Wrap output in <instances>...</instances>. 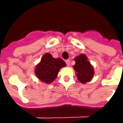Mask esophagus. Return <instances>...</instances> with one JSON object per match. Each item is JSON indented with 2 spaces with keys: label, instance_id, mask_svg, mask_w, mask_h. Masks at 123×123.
I'll return each mask as SVG.
<instances>
[{
  "label": "esophagus",
  "instance_id": "34e87169",
  "mask_svg": "<svg viewBox=\"0 0 123 123\" xmlns=\"http://www.w3.org/2000/svg\"><path fill=\"white\" fill-rule=\"evenodd\" d=\"M66 63H67V66H70V60H66Z\"/></svg>",
  "mask_w": 123,
  "mask_h": 123
}]
</instances>
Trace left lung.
<instances>
[{
    "mask_svg": "<svg viewBox=\"0 0 123 123\" xmlns=\"http://www.w3.org/2000/svg\"><path fill=\"white\" fill-rule=\"evenodd\" d=\"M74 60L76 63L73 66V68L76 72V74L78 81L82 84L91 81L94 76V69L86 55L80 54Z\"/></svg>",
    "mask_w": 123,
    "mask_h": 123,
    "instance_id": "left-lung-1",
    "label": "left lung"
}]
</instances>
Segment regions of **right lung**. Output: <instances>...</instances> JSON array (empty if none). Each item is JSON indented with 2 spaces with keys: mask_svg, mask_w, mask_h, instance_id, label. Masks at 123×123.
I'll use <instances>...</instances> for the list:
<instances>
[{
  "mask_svg": "<svg viewBox=\"0 0 123 123\" xmlns=\"http://www.w3.org/2000/svg\"><path fill=\"white\" fill-rule=\"evenodd\" d=\"M66 65L61 58L55 59L51 54L45 53L35 67V76L42 82L50 84L56 79L60 69Z\"/></svg>",
  "mask_w": 123,
  "mask_h": 123,
  "instance_id": "obj_1",
  "label": "right lung"
}]
</instances>
